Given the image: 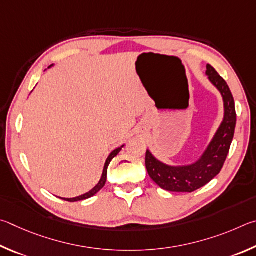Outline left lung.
<instances>
[{
  "label": "left lung",
  "mask_w": 256,
  "mask_h": 256,
  "mask_svg": "<svg viewBox=\"0 0 256 256\" xmlns=\"http://www.w3.org/2000/svg\"><path fill=\"white\" fill-rule=\"evenodd\" d=\"M206 75L222 98L224 118L207 148L194 162L184 165L163 163L146 150L145 164L148 176L160 188L171 192H194L207 184L219 174L225 163L236 127L235 102L230 88L212 65Z\"/></svg>",
  "instance_id": "1"
}]
</instances>
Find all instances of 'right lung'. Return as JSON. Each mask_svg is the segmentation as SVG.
Instances as JSON below:
<instances>
[{
  "mask_svg": "<svg viewBox=\"0 0 256 256\" xmlns=\"http://www.w3.org/2000/svg\"><path fill=\"white\" fill-rule=\"evenodd\" d=\"M52 66H54V65H50V66L48 67V68H50V67H52ZM124 146V145L118 147V148H116L114 150H112L111 153H110V155L108 156V158H106V163H104V168H103V172H102V176H101L100 181L98 182V184H96V186H94L92 190H90L88 192H86V194H82V196H75V198H60V196H58V198H60V199H62V200H65V201H70V202H75V201H80V200L88 199V198H91V196H93L94 194H96L98 192L100 191V190L102 189V188L106 186V174H108V166H109L110 162L112 160V158H116V156L120 153V150H122Z\"/></svg>",
  "mask_w": 256,
  "mask_h": 256,
  "instance_id": "obj_1",
  "label": "right lung"
}]
</instances>
